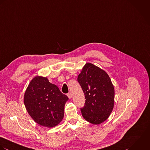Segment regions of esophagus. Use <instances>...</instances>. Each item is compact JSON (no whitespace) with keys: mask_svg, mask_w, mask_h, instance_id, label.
Returning a JSON list of instances; mask_svg holds the SVG:
<instances>
[{"mask_svg":"<svg viewBox=\"0 0 150 150\" xmlns=\"http://www.w3.org/2000/svg\"><path fill=\"white\" fill-rule=\"evenodd\" d=\"M67 96H68V98L70 99V98H72V94H71V93H68L67 94Z\"/></svg>","mask_w":150,"mask_h":150,"instance_id":"34e87169","label":"esophagus"}]
</instances>
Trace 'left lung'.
Masks as SVG:
<instances>
[{
	"label": "left lung",
	"instance_id": "obj_1",
	"mask_svg": "<svg viewBox=\"0 0 150 150\" xmlns=\"http://www.w3.org/2000/svg\"><path fill=\"white\" fill-rule=\"evenodd\" d=\"M85 97L81 108L84 119L98 125L107 120L114 105L115 91L111 79L105 71L87 62L78 76Z\"/></svg>",
	"mask_w": 150,
	"mask_h": 150
}]
</instances>
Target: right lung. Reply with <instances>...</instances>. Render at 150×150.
<instances>
[{
    "label": "right lung",
    "mask_w": 150,
    "mask_h": 150,
    "mask_svg": "<svg viewBox=\"0 0 150 150\" xmlns=\"http://www.w3.org/2000/svg\"><path fill=\"white\" fill-rule=\"evenodd\" d=\"M68 97L46 77L36 76L24 94V102L29 115L39 125L53 127L63 119Z\"/></svg>",
    "instance_id": "1"
}]
</instances>
